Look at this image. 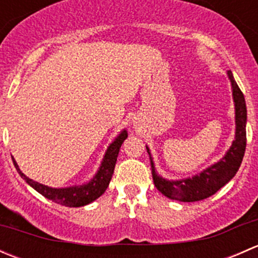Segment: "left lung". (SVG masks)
<instances>
[{"label":"left lung","mask_w":258,"mask_h":258,"mask_svg":"<svg viewBox=\"0 0 258 258\" xmlns=\"http://www.w3.org/2000/svg\"><path fill=\"white\" fill-rule=\"evenodd\" d=\"M227 75L228 79L231 80V85H232V96L233 101H235L236 136L230 150L217 163L210 166L209 168L204 170L199 175L194 176L192 178L188 177L178 179V181H168L156 173L150 150L148 147H146L148 155H150L153 183H155L156 188L168 199L181 202H195L207 199V197L215 195L230 179H232L240 168L244 150H246V102H244L243 93L236 81L233 80L232 72L228 71Z\"/></svg>","instance_id":"1"}]
</instances>
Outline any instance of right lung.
Returning a JSON list of instances; mask_svg holds the SVG:
<instances>
[{
  "label": "right lung",
  "mask_w": 258,
  "mask_h": 258,
  "mask_svg": "<svg viewBox=\"0 0 258 258\" xmlns=\"http://www.w3.org/2000/svg\"><path fill=\"white\" fill-rule=\"evenodd\" d=\"M126 139L127 131L123 130V131L114 139L112 144L108 146L105 157H103L102 163H101L100 168H98L95 177L91 179L88 183L82 184V186H72L66 187V188H52V187L45 186V184H41L38 183V182L33 181V179L28 178L27 176H26L25 173H22V171L20 170V167H18L17 162L15 161L14 157H12V161H14L15 167H16L17 172L20 173L21 177L25 179L32 188H35L38 194H41L42 196H45L46 199L51 200V201L56 202V204L62 205V206L81 207L93 202L106 191V188H107L108 184H110L111 178H112L119 148H121L122 144H123V141Z\"/></svg>",
  "instance_id": "right-lung-1"
}]
</instances>
